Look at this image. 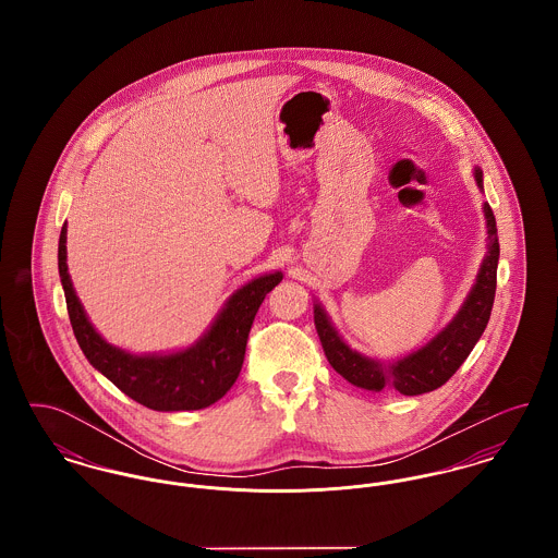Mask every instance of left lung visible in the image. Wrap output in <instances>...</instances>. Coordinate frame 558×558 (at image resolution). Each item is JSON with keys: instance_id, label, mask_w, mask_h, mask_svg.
Returning <instances> with one entry per match:
<instances>
[{"instance_id": "obj_1", "label": "left lung", "mask_w": 558, "mask_h": 558, "mask_svg": "<svg viewBox=\"0 0 558 558\" xmlns=\"http://www.w3.org/2000/svg\"><path fill=\"white\" fill-rule=\"evenodd\" d=\"M475 182L483 190V171L478 167H475ZM483 213L487 221V255L483 257L477 280L466 294V301L437 337L405 357H399L398 362L383 364L351 349L341 339L326 312L318 303L314 305V322L324 353L330 366L351 385L368 391L393 387L401 396H421L446 385L453 372L462 366L489 322L496 296V274L500 257L498 228L494 211L487 203L483 205Z\"/></svg>"}]
</instances>
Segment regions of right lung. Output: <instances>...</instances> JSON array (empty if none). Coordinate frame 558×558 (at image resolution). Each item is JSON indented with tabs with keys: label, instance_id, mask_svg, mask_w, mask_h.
Here are the masks:
<instances>
[{
	"label": "right lung",
	"instance_id": "obj_1",
	"mask_svg": "<svg viewBox=\"0 0 558 558\" xmlns=\"http://www.w3.org/2000/svg\"><path fill=\"white\" fill-rule=\"evenodd\" d=\"M58 271L71 326L87 362L133 401L159 412L201 410L230 391L239 378L257 310L282 280V271H274L246 282L226 301L194 345L160 355H133L107 343L85 316L66 266V223L58 240Z\"/></svg>",
	"mask_w": 558,
	"mask_h": 558
}]
</instances>
